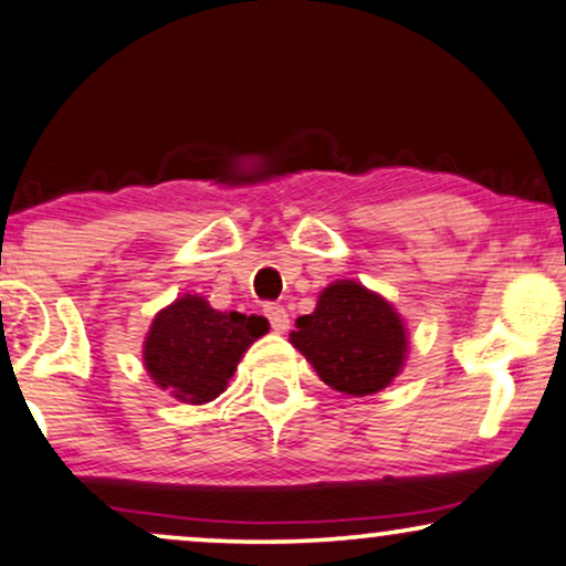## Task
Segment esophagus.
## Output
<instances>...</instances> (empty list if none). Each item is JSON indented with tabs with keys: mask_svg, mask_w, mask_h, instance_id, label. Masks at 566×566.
Segmentation results:
<instances>
[{
	"mask_svg": "<svg viewBox=\"0 0 566 566\" xmlns=\"http://www.w3.org/2000/svg\"><path fill=\"white\" fill-rule=\"evenodd\" d=\"M264 317L270 319V327L275 333H285L289 331V312H285V306H281V304H268L264 306Z\"/></svg>",
	"mask_w": 566,
	"mask_h": 566,
	"instance_id": "obj_1",
	"label": "esophagus"
}]
</instances>
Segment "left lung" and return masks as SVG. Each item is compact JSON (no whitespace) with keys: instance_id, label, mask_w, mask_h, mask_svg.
<instances>
[{"instance_id":"left-lung-1","label":"left lung","mask_w":566,"mask_h":566,"mask_svg":"<svg viewBox=\"0 0 566 566\" xmlns=\"http://www.w3.org/2000/svg\"><path fill=\"white\" fill-rule=\"evenodd\" d=\"M291 344L327 386L348 396H367L399 375L407 333L386 298L354 281H338L319 294L312 315L296 319Z\"/></svg>"}]
</instances>
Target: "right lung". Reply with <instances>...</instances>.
I'll list each match as a JSON object with an SVG mask.
<instances>
[{
	"label": "right lung",
	"mask_w": 566,
	"mask_h": 566,
	"mask_svg": "<svg viewBox=\"0 0 566 566\" xmlns=\"http://www.w3.org/2000/svg\"><path fill=\"white\" fill-rule=\"evenodd\" d=\"M268 333V319L218 312L184 296L159 312L144 344L151 380L180 401L207 403L226 390L243 352Z\"/></svg>",
	"instance_id": "1"
}]
</instances>
